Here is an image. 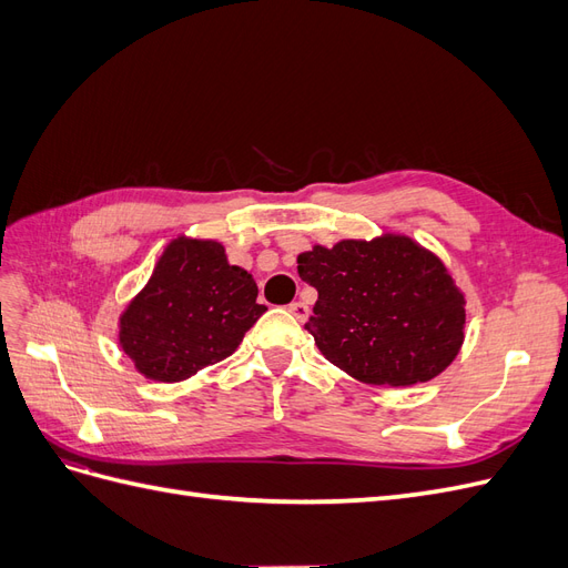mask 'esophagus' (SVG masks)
Returning a JSON list of instances; mask_svg holds the SVG:
<instances>
[{
  "mask_svg": "<svg viewBox=\"0 0 568 568\" xmlns=\"http://www.w3.org/2000/svg\"><path fill=\"white\" fill-rule=\"evenodd\" d=\"M288 313L294 315L298 322H305L307 320V315H311V307H307L305 303H301V301H296V303H291L288 305Z\"/></svg>",
  "mask_w": 568,
  "mask_h": 568,
  "instance_id": "34e87169",
  "label": "esophagus"
}]
</instances>
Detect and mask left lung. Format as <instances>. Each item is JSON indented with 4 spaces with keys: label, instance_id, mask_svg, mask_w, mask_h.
<instances>
[{
    "label": "left lung",
    "instance_id": "obj_1",
    "mask_svg": "<svg viewBox=\"0 0 568 568\" xmlns=\"http://www.w3.org/2000/svg\"><path fill=\"white\" fill-rule=\"evenodd\" d=\"M317 288L305 329L332 365L372 386L434 379L464 341V294L440 257L409 236L343 239L298 255Z\"/></svg>",
    "mask_w": 568,
    "mask_h": 568
}]
</instances>
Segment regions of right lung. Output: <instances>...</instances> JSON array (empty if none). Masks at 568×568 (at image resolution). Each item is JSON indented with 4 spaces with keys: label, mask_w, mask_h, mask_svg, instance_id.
Listing matches in <instances>:
<instances>
[{
    "label": "right lung",
    "mask_w": 568,
    "mask_h": 568,
    "mask_svg": "<svg viewBox=\"0 0 568 568\" xmlns=\"http://www.w3.org/2000/svg\"><path fill=\"white\" fill-rule=\"evenodd\" d=\"M213 239L178 236L120 315V348L151 382L175 384L230 357L267 307Z\"/></svg>",
    "instance_id": "1"
}]
</instances>
